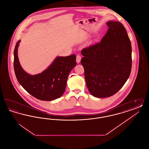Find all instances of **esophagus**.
I'll return each mask as SVG.
<instances>
[{
	"label": "esophagus",
	"instance_id": "obj_1",
	"mask_svg": "<svg viewBox=\"0 0 149 149\" xmlns=\"http://www.w3.org/2000/svg\"><path fill=\"white\" fill-rule=\"evenodd\" d=\"M81 57L79 55H78L77 56V60H76V61H77V63L78 64L80 63V60H81Z\"/></svg>",
	"mask_w": 149,
	"mask_h": 149
}]
</instances>
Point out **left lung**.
Here are the masks:
<instances>
[{
	"label": "left lung",
	"mask_w": 149,
	"mask_h": 149,
	"mask_svg": "<svg viewBox=\"0 0 149 149\" xmlns=\"http://www.w3.org/2000/svg\"><path fill=\"white\" fill-rule=\"evenodd\" d=\"M100 42L81 51V64L89 92L97 98L109 97L120 90L130 77L132 47L120 22L108 21Z\"/></svg>",
	"instance_id": "1"
}]
</instances>
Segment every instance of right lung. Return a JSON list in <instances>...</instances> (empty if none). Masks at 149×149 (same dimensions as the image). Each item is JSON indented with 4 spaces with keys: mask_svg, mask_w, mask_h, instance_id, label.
I'll return each mask as SVG.
<instances>
[{
    "mask_svg": "<svg viewBox=\"0 0 149 149\" xmlns=\"http://www.w3.org/2000/svg\"><path fill=\"white\" fill-rule=\"evenodd\" d=\"M14 51V69L17 80L22 86L37 99L50 101L61 97L65 91L68 75L76 66V56H58L41 73L31 75L21 66L18 57V47Z\"/></svg>",
    "mask_w": 149,
    "mask_h": 149,
    "instance_id": "1",
    "label": "right lung"
}]
</instances>
